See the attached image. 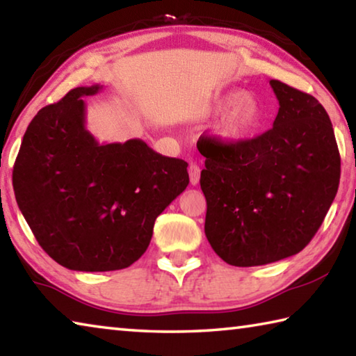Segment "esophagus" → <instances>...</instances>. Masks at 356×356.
Listing matches in <instances>:
<instances>
[{"mask_svg":"<svg viewBox=\"0 0 356 356\" xmlns=\"http://www.w3.org/2000/svg\"><path fill=\"white\" fill-rule=\"evenodd\" d=\"M188 176H190V184L191 185H197L200 184V177H201V170L196 163H190L188 166Z\"/></svg>","mask_w":356,"mask_h":356,"instance_id":"34e87169","label":"esophagus"}]
</instances>
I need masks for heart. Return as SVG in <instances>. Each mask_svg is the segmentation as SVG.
I'll return each instance as SVG.
<instances>
[{"instance_id":"heart-1","label":"heart","mask_w":356,"mask_h":356,"mask_svg":"<svg viewBox=\"0 0 356 356\" xmlns=\"http://www.w3.org/2000/svg\"><path fill=\"white\" fill-rule=\"evenodd\" d=\"M215 127V136L222 144H240L248 140L262 122L264 110L261 102L242 89H232L215 100V110H225Z\"/></svg>"}]
</instances>
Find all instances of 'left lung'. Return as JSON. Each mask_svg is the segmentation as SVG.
Listing matches in <instances>:
<instances>
[{
    "label": "left lung",
    "mask_w": 356,
    "mask_h": 356,
    "mask_svg": "<svg viewBox=\"0 0 356 356\" xmlns=\"http://www.w3.org/2000/svg\"><path fill=\"white\" fill-rule=\"evenodd\" d=\"M273 127L240 144L201 136L206 237L222 261L254 267L293 256L316 236L333 202L341 156L333 125L312 95L270 80Z\"/></svg>",
    "instance_id": "obj_1"
}]
</instances>
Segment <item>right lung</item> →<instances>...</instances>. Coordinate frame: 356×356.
Listing matches in <instances>:
<instances>
[{
	"label": "right lung",
	"mask_w": 356,
	"mask_h": 356,
	"mask_svg": "<svg viewBox=\"0 0 356 356\" xmlns=\"http://www.w3.org/2000/svg\"><path fill=\"white\" fill-rule=\"evenodd\" d=\"M69 91L35 114L23 136L12 184L35 240L59 265L111 272L147 250L154 222L188 185V163L141 140L99 144L86 130L83 97Z\"/></svg>",
	"instance_id": "right-lung-1"
}]
</instances>
